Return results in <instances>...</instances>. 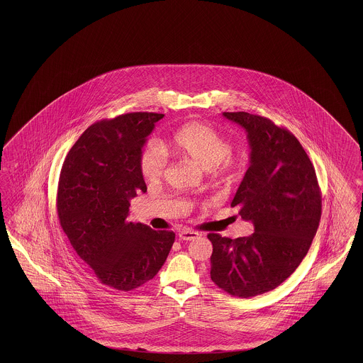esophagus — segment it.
<instances>
[{
  "instance_id": "1",
  "label": "esophagus",
  "mask_w": 363,
  "mask_h": 363,
  "mask_svg": "<svg viewBox=\"0 0 363 363\" xmlns=\"http://www.w3.org/2000/svg\"><path fill=\"white\" fill-rule=\"evenodd\" d=\"M178 237H179V240H182V241H193L194 238H197L198 234L196 231L181 230L178 233Z\"/></svg>"
}]
</instances>
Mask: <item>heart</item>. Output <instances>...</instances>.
I'll use <instances>...</instances> for the list:
<instances>
[{
  "mask_svg": "<svg viewBox=\"0 0 363 363\" xmlns=\"http://www.w3.org/2000/svg\"><path fill=\"white\" fill-rule=\"evenodd\" d=\"M170 152L205 170L223 174L230 169L233 146L226 137L209 125L191 122L182 126L170 141ZM143 178L160 182L165 177L167 161L157 146H147L140 158Z\"/></svg>",
  "mask_w": 363,
  "mask_h": 363,
  "instance_id": "b5f03b06",
  "label": "heart"
}]
</instances>
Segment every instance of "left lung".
I'll use <instances>...</instances> for the list:
<instances>
[{
  "instance_id": "left-lung-1",
  "label": "left lung",
  "mask_w": 363,
  "mask_h": 363,
  "mask_svg": "<svg viewBox=\"0 0 363 363\" xmlns=\"http://www.w3.org/2000/svg\"><path fill=\"white\" fill-rule=\"evenodd\" d=\"M222 116L247 133L250 164L231 208H240L254 233L235 240L210 233V277L231 296L255 297L302 262L318 229L322 198L314 166L291 133L246 111Z\"/></svg>"
}]
</instances>
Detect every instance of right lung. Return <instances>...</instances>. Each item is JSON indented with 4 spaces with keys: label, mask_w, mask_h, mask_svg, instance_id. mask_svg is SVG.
Wrapping results in <instances>:
<instances>
[{
    "label": "right lung",
    "mask_w": 363,
    "mask_h": 363,
    "mask_svg": "<svg viewBox=\"0 0 363 363\" xmlns=\"http://www.w3.org/2000/svg\"><path fill=\"white\" fill-rule=\"evenodd\" d=\"M158 113H128L93 123L61 169V228L99 282L129 291L153 279L174 243L173 231L128 220L130 199L146 191L140 158Z\"/></svg>",
    "instance_id": "obj_1"
}]
</instances>
